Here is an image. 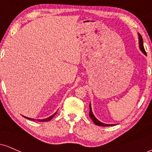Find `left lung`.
<instances>
[{
  "mask_svg": "<svg viewBox=\"0 0 152 152\" xmlns=\"http://www.w3.org/2000/svg\"><path fill=\"white\" fill-rule=\"evenodd\" d=\"M138 36H139V48H140L141 51H142V53L144 54V55L146 56V51H145V49H144V43H143V38H142V36H141L140 34H138ZM89 109H90L89 116H90V118H91V120H92V121H93V122H94V124H95L96 125H97V126H114V125H115V124H107L102 123V122H101L100 121H99V120L95 117V116H94V115L93 112H92L91 105V104H89Z\"/></svg>",
  "mask_w": 152,
  "mask_h": 152,
  "instance_id": "obj_1",
  "label": "left lung"
}]
</instances>
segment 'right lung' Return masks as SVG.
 <instances>
[{
	"instance_id": "right-lung-1",
	"label": "right lung",
	"mask_w": 152,
	"mask_h": 152,
	"mask_svg": "<svg viewBox=\"0 0 152 152\" xmlns=\"http://www.w3.org/2000/svg\"><path fill=\"white\" fill-rule=\"evenodd\" d=\"M56 113H57V111H56L55 113H54V114L52 115V116H49V117H48V118H43V119H35V118H29V117H26V116H24V117H25L26 118H27V119H29V120H31V121H40V122H44V121H49L50 120H51V118H53V116H55L56 114Z\"/></svg>"
}]
</instances>
